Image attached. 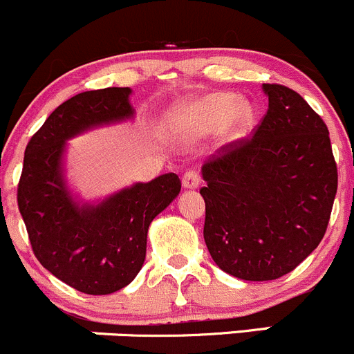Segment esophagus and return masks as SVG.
<instances>
[{
  "mask_svg": "<svg viewBox=\"0 0 354 354\" xmlns=\"http://www.w3.org/2000/svg\"><path fill=\"white\" fill-rule=\"evenodd\" d=\"M199 182H201V176H199V172L196 169L187 170V172L184 174V177H182V185L187 189L198 187Z\"/></svg>",
  "mask_w": 354,
  "mask_h": 354,
  "instance_id": "esophagus-1",
  "label": "esophagus"
}]
</instances>
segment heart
<instances>
[{"instance_id": "1", "label": "heart", "mask_w": 354, "mask_h": 354, "mask_svg": "<svg viewBox=\"0 0 354 354\" xmlns=\"http://www.w3.org/2000/svg\"><path fill=\"white\" fill-rule=\"evenodd\" d=\"M254 110L236 94L213 93L178 106L170 117V127L184 138H199L227 124L229 134L237 138L253 125Z\"/></svg>"}]
</instances>
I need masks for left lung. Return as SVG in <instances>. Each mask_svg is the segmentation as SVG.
<instances>
[{
  "label": "left lung",
  "mask_w": 354,
  "mask_h": 354,
  "mask_svg": "<svg viewBox=\"0 0 354 354\" xmlns=\"http://www.w3.org/2000/svg\"><path fill=\"white\" fill-rule=\"evenodd\" d=\"M268 110L248 138L203 165L205 243L213 261L244 281L292 272L324 239L337 165L320 115L289 87L263 84Z\"/></svg>",
  "instance_id": "1"
}]
</instances>
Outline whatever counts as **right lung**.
Wrapping results in <instances>:
<instances>
[{"mask_svg": "<svg viewBox=\"0 0 354 354\" xmlns=\"http://www.w3.org/2000/svg\"><path fill=\"white\" fill-rule=\"evenodd\" d=\"M129 87L86 91L62 103L27 142L17 203L34 254L55 277L86 295L134 281L151 220L180 192L177 174L136 184L97 206H77L62 178L66 139L132 115Z\"/></svg>", "mask_w": 354, "mask_h": 354, "instance_id": "obj_1", "label": "right lung"}]
</instances>
